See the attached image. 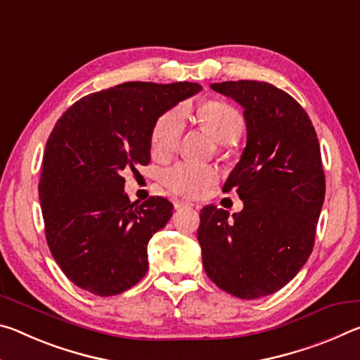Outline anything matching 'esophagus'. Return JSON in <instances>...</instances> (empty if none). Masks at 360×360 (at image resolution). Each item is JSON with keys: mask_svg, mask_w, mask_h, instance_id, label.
I'll return each instance as SVG.
<instances>
[{"mask_svg": "<svg viewBox=\"0 0 360 360\" xmlns=\"http://www.w3.org/2000/svg\"><path fill=\"white\" fill-rule=\"evenodd\" d=\"M173 205H174V208H176V210H181V208H191V206H193V203L187 202V200H174Z\"/></svg>", "mask_w": 360, "mask_h": 360, "instance_id": "obj_1", "label": "esophagus"}]
</instances>
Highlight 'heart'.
<instances>
[{
    "label": "heart",
    "mask_w": 360,
    "mask_h": 360,
    "mask_svg": "<svg viewBox=\"0 0 360 360\" xmlns=\"http://www.w3.org/2000/svg\"><path fill=\"white\" fill-rule=\"evenodd\" d=\"M198 125L214 136L219 143L238 139L245 120L235 106L225 101L210 100L197 109ZM184 130V111L173 108L157 119L150 135V150L155 157H167L178 148ZM217 181L216 168L179 162L162 173V182L169 191L186 197H200Z\"/></svg>",
    "instance_id": "b5f03b06"
}]
</instances>
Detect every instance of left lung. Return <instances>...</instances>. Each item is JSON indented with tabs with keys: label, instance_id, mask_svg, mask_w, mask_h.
Listing matches in <instances>:
<instances>
[{
	"label": "left lung",
	"instance_id": "8db88e82",
	"mask_svg": "<svg viewBox=\"0 0 360 360\" xmlns=\"http://www.w3.org/2000/svg\"><path fill=\"white\" fill-rule=\"evenodd\" d=\"M212 90L245 108L248 144L224 184L243 211L208 205L200 212L203 266L217 288L259 298L284 288L308 260L326 197V174L311 119L284 90L227 81Z\"/></svg>",
	"mask_w": 360,
	"mask_h": 360
}]
</instances>
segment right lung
<instances>
[{"mask_svg": "<svg viewBox=\"0 0 360 360\" xmlns=\"http://www.w3.org/2000/svg\"><path fill=\"white\" fill-rule=\"evenodd\" d=\"M200 89L124 82L82 96L57 120L38 191L49 249L77 288L111 297L146 275L148 243L173 205L162 197L131 203L122 172L148 165L157 119Z\"/></svg>", "mask_w": 360, "mask_h": 360, "instance_id": "obj_1", "label": "right lung"}]
</instances>
